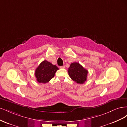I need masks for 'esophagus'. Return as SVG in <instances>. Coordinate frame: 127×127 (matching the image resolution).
Here are the masks:
<instances>
[{
    "mask_svg": "<svg viewBox=\"0 0 127 127\" xmlns=\"http://www.w3.org/2000/svg\"><path fill=\"white\" fill-rule=\"evenodd\" d=\"M65 68V67L64 66H60V69H64Z\"/></svg>",
    "mask_w": 127,
    "mask_h": 127,
    "instance_id": "esophagus-1",
    "label": "esophagus"
}]
</instances>
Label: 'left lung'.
<instances>
[{"label": "left lung", "instance_id": "left-lung-1", "mask_svg": "<svg viewBox=\"0 0 127 127\" xmlns=\"http://www.w3.org/2000/svg\"><path fill=\"white\" fill-rule=\"evenodd\" d=\"M69 76L78 84H83L87 80L88 71L78 63H73L68 68Z\"/></svg>", "mask_w": 127, "mask_h": 127}]
</instances>
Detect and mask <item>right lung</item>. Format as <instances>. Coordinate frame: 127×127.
<instances>
[{
	"label": "right lung",
	"instance_id": "1",
	"mask_svg": "<svg viewBox=\"0 0 127 127\" xmlns=\"http://www.w3.org/2000/svg\"><path fill=\"white\" fill-rule=\"evenodd\" d=\"M59 69L56 65H53L47 60H44L37 67L35 76L37 82L47 83L55 76L56 72Z\"/></svg>",
	"mask_w": 127,
	"mask_h": 127
}]
</instances>
